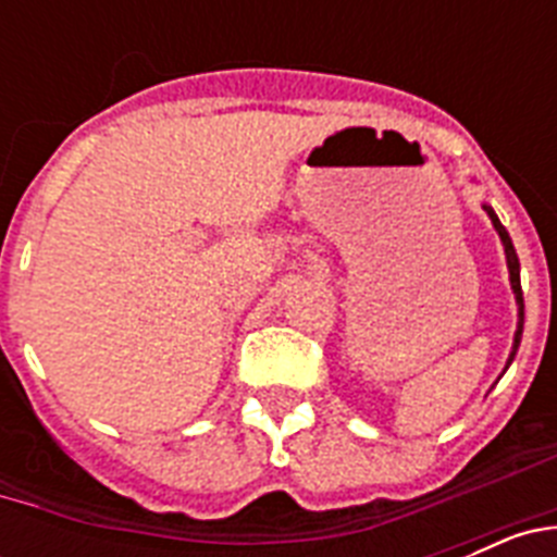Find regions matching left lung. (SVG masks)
Returning a JSON list of instances; mask_svg holds the SVG:
<instances>
[{
  "instance_id": "left-lung-1",
  "label": "left lung",
  "mask_w": 557,
  "mask_h": 557,
  "mask_svg": "<svg viewBox=\"0 0 557 557\" xmlns=\"http://www.w3.org/2000/svg\"><path fill=\"white\" fill-rule=\"evenodd\" d=\"M482 209H485V214L491 218V223H494L496 234H499L502 239V248H505V262H508V273H510V289H513L516 295V307H519V323H516V334H513V348H510V357H508V366L513 362L516 351H519V343H521V329H524V298H521V278H519V256H516V248L513 243H510V234L505 231V225L499 223V218H496V211L491 209L488 203H482Z\"/></svg>"
}]
</instances>
